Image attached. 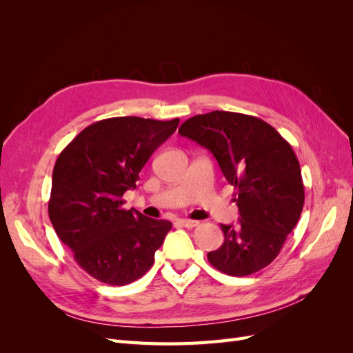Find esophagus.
Wrapping results in <instances>:
<instances>
[{
    "mask_svg": "<svg viewBox=\"0 0 353 353\" xmlns=\"http://www.w3.org/2000/svg\"><path fill=\"white\" fill-rule=\"evenodd\" d=\"M178 223H179V225L185 227V228H194V227L199 225L200 222L199 221H193V219H179Z\"/></svg>",
    "mask_w": 353,
    "mask_h": 353,
    "instance_id": "esophagus-1",
    "label": "esophagus"
}]
</instances>
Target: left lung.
<instances>
[{
	"instance_id": "obj_1",
	"label": "left lung",
	"mask_w": 353,
	"mask_h": 353,
	"mask_svg": "<svg viewBox=\"0 0 353 353\" xmlns=\"http://www.w3.org/2000/svg\"><path fill=\"white\" fill-rule=\"evenodd\" d=\"M215 156L237 190L239 223L221 225L222 245L208 253L223 274L258 272L279 256L305 203L301 165L292 145L254 116L215 110L190 117L179 131Z\"/></svg>"
}]
</instances>
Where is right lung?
Wrapping results in <instances>:
<instances>
[{
    "mask_svg": "<svg viewBox=\"0 0 353 353\" xmlns=\"http://www.w3.org/2000/svg\"><path fill=\"white\" fill-rule=\"evenodd\" d=\"M179 119L110 117L85 128L52 170L48 215L59 239L95 280L126 285L152 268L172 223L122 208L156 148Z\"/></svg>",
    "mask_w": 353,
    "mask_h": 353,
    "instance_id": "obj_1",
    "label": "right lung"
}]
</instances>
